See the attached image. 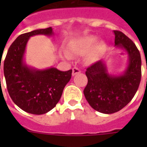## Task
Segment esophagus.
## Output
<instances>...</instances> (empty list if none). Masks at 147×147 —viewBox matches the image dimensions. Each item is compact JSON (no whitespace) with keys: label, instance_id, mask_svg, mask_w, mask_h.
Listing matches in <instances>:
<instances>
[{"label":"esophagus","instance_id":"34e87169","mask_svg":"<svg viewBox=\"0 0 147 147\" xmlns=\"http://www.w3.org/2000/svg\"><path fill=\"white\" fill-rule=\"evenodd\" d=\"M80 69H78V68H73V69H72V76H73L77 75V74L80 73Z\"/></svg>","mask_w":147,"mask_h":147}]
</instances>
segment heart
<instances>
[{"label": "heart", "mask_w": 147, "mask_h": 147, "mask_svg": "<svg viewBox=\"0 0 147 147\" xmlns=\"http://www.w3.org/2000/svg\"><path fill=\"white\" fill-rule=\"evenodd\" d=\"M97 42H98V37L92 35L85 36L84 37L71 40L69 42V53L71 55H85L94 45L96 47L94 48V53H98L104 48L105 42L103 41H100L96 45ZM95 44L96 45H95ZM65 57L67 59H69L70 56L68 54H65Z\"/></svg>", "instance_id": "obj_1"}]
</instances>
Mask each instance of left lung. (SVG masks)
Here are the masks:
<instances>
[{
	"label": "left lung",
	"mask_w": 147,
	"mask_h": 147,
	"mask_svg": "<svg viewBox=\"0 0 147 147\" xmlns=\"http://www.w3.org/2000/svg\"><path fill=\"white\" fill-rule=\"evenodd\" d=\"M117 48L125 50L128 65L119 76L107 72L105 61H98L86 70L88 84L84 94L91 107L103 114H113L124 107L136 94L141 80V57L132 40L121 31L114 30Z\"/></svg>",
	"instance_id": "left-lung-1"
}]
</instances>
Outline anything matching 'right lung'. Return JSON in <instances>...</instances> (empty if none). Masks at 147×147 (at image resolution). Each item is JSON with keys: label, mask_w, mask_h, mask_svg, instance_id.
Masks as SVG:
<instances>
[{"label": "right lung", "mask_w": 147, "mask_h": 147, "mask_svg": "<svg viewBox=\"0 0 147 147\" xmlns=\"http://www.w3.org/2000/svg\"><path fill=\"white\" fill-rule=\"evenodd\" d=\"M53 33V28L49 27L20 35L10 45L3 62V74L10 98L20 108L30 114H43L51 111L71 79V69L65 71L54 67L36 69L24 62L26 44L31 36Z\"/></svg>", "instance_id": "add662e5"}]
</instances>
